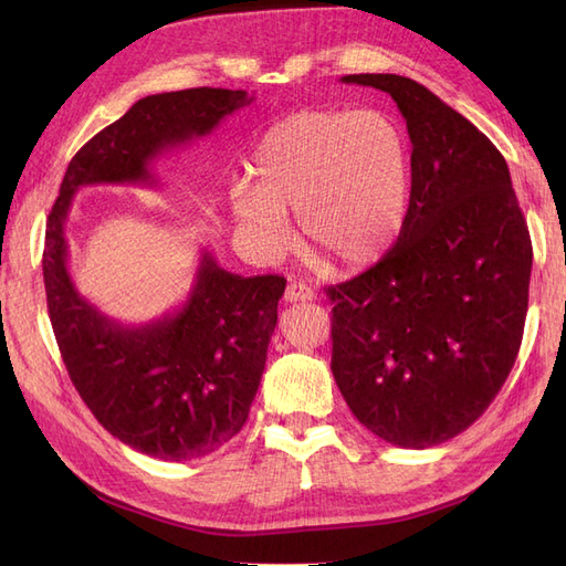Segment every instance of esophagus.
<instances>
[{"label":"esophagus","mask_w":566,"mask_h":566,"mask_svg":"<svg viewBox=\"0 0 566 566\" xmlns=\"http://www.w3.org/2000/svg\"><path fill=\"white\" fill-rule=\"evenodd\" d=\"M316 295H314V290L306 285V283H297V281H290L287 283V287H285V295H283V300L285 302H312Z\"/></svg>","instance_id":"1"}]
</instances>
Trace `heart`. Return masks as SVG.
Instances as JSON below:
<instances>
[{"mask_svg": "<svg viewBox=\"0 0 566 566\" xmlns=\"http://www.w3.org/2000/svg\"><path fill=\"white\" fill-rule=\"evenodd\" d=\"M233 191V217L252 241L279 252L297 212L306 245L333 266L378 260L397 241L410 196L406 136L378 111H302L271 125Z\"/></svg>", "mask_w": 566, "mask_h": 566, "instance_id": "1", "label": "heart"}]
</instances>
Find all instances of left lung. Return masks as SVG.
Segmentation results:
<instances>
[{
  "instance_id": "8db88e82",
  "label": "left lung",
  "mask_w": 566,
  "mask_h": 566,
  "mask_svg": "<svg viewBox=\"0 0 566 566\" xmlns=\"http://www.w3.org/2000/svg\"><path fill=\"white\" fill-rule=\"evenodd\" d=\"M413 144L410 202L382 260L325 293L333 375L352 413L401 449L460 434L505 385L522 345L531 238L501 150L416 80L364 73Z\"/></svg>"
}]
</instances>
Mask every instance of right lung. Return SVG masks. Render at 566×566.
Segmentation results:
<instances>
[{
    "mask_svg": "<svg viewBox=\"0 0 566 566\" xmlns=\"http://www.w3.org/2000/svg\"><path fill=\"white\" fill-rule=\"evenodd\" d=\"M250 101L243 90L212 87L136 101L75 153L46 219V306L67 375L94 418L150 458H202L241 432L285 279L235 276L202 250L193 290L175 314L123 325L77 293L67 271L65 219L80 186L156 184L153 160L210 134Z\"/></svg>",
    "mask_w": 566,
    "mask_h": 566,
    "instance_id": "right-lung-1",
    "label": "right lung"
}]
</instances>
